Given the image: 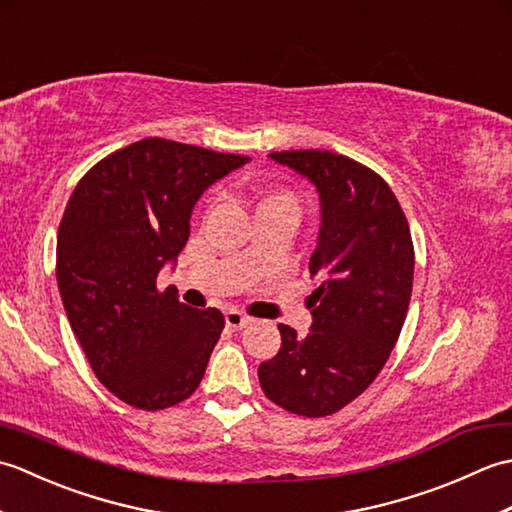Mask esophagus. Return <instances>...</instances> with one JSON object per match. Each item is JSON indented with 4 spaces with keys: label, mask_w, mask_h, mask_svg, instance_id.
<instances>
[{
    "label": "esophagus",
    "mask_w": 512,
    "mask_h": 512,
    "mask_svg": "<svg viewBox=\"0 0 512 512\" xmlns=\"http://www.w3.org/2000/svg\"><path fill=\"white\" fill-rule=\"evenodd\" d=\"M224 321H226V328H231V330H242L244 325H248V317L246 314H242L239 310H228L226 314H224Z\"/></svg>",
    "instance_id": "34e87169"
}]
</instances>
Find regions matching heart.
<instances>
[{
  "instance_id": "heart-1",
  "label": "heart",
  "mask_w": 512,
  "mask_h": 512,
  "mask_svg": "<svg viewBox=\"0 0 512 512\" xmlns=\"http://www.w3.org/2000/svg\"><path fill=\"white\" fill-rule=\"evenodd\" d=\"M273 204H284V206H292V209H297L295 195L288 193V191H281V189L268 191L262 198V202H259L257 206H273Z\"/></svg>"
}]
</instances>
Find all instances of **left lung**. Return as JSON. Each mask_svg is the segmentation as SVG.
Returning <instances> with one entry per match:
<instances>
[{"label":"left lung","instance_id":"obj_1","mask_svg":"<svg viewBox=\"0 0 512 512\" xmlns=\"http://www.w3.org/2000/svg\"><path fill=\"white\" fill-rule=\"evenodd\" d=\"M270 158L317 187L321 231L310 257L312 328L299 336L279 323L281 347L259 365V385L286 411L323 418L361 396L394 350L411 299L413 242L394 191L361 162L325 149Z\"/></svg>","mask_w":512,"mask_h":512}]
</instances>
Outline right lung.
I'll list each match as a JSON object with an SVG mask.
<instances>
[{"instance_id":"1","label":"right lung","mask_w":512,"mask_h":512,"mask_svg":"<svg viewBox=\"0 0 512 512\" xmlns=\"http://www.w3.org/2000/svg\"><path fill=\"white\" fill-rule=\"evenodd\" d=\"M248 160L145 138L96 162L70 195L57 235L61 301L92 372L127 405L167 409L200 385L224 314L184 306L156 279L187 244L200 195Z\"/></svg>"}]
</instances>
